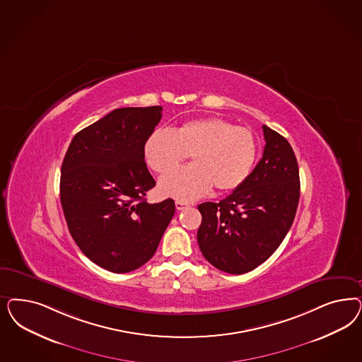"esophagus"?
Returning <instances> with one entry per match:
<instances>
[{
	"mask_svg": "<svg viewBox=\"0 0 362 362\" xmlns=\"http://www.w3.org/2000/svg\"><path fill=\"white\" fill-rule=\"evenodd\" d=\"M187 202H184V201H175V209L184 210L185 208H187Z\"/></svg>",
	"mask_w": 362,
	"mask_h": 362,
	"instance_id": "esophagus-1",
	"label": "esophagus"
}]
</instances>
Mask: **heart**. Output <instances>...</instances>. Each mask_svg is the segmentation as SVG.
<instances>
[{"label":"heart","instance_id":"b5f03b06","mask_svg":"<svg viewBox=\"0 0 362 362\" xmlns=\"http://www.w3.org/2000/svg\"><path fill=\"white\" fill-rule=\"evenodd\" d=\"M192 156L193 165L163 175V196L192 201L205 196L213 185L228 192L241 187L257 158V140L245 127H234L218 117L187 121L173 132L158 129L148 137L144 156L157 173H166Z\"/></svg>","mask_w":362,"mask_h":362}]
</instances>
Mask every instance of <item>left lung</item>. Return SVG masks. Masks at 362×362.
Here are the masks:
<instances>
[{"label": "left lung", "instance_id": "left-lung-1", "mask_svg": "<svg viewBox=\"0 0 362 362\" xmlns=\"http://www.w3.org/2000/svg\"><path fill=\"white\" fill-rule=\"evenodd\" d=\"M262 158L241 187L220 202L199 205L197 241L213 267L247 273L272 256L292 226L300 199L298 163L291 144L262 125Z\"/></svg>", "mask_w": 362, "mask_h": 362}]
</instances>
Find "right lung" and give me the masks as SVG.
<instances>
[{"label":"right lung","mask_w":362,"mask_h":362,"mask_svg":"<svg viewBox=\"0 0 362 362\" xmlns=\"http://www.w3.org/2000/svg\"><path fill=\"white\" fill-rule=\"evenodd\" d=\"M161 112H110L73 137L61 166L59 199L70 234L85 256L113 273L146 264L175 216L173 199H145L156 181L144 146Z\"/></svg>","instance_id":"1"}]
</instances>
